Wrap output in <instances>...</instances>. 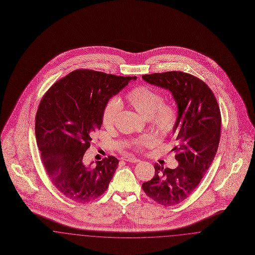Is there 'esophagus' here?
<instances>
[{"instance_id":"obj_1","label":"esophagus","mask_w":255,"mask_h":255,"mask_svg":"<svg viewBox=\"0 0 255 255\" xmlns=\"http://www.w3.org/2000/svg\"><path fill=\"white\" fill-rule=\"evenodd\" d=\"M122 159L128 162H132V163H135V162H139L140 159L139 158H135V157H132V156H124L122 157Z\"/></svg>"}]
</instances>
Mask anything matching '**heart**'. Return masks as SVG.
I'll return each instance as SVG.
<instances>
[{"label": "heart", "mask_w": 255, "mask_h": 255, "mask_svg": "<svg viewBox=\"0 0 255 255\" xmlns=\"http://www.w3.org/2000/svg\"><path fill=\"white\" fill-rule=\"evenodd\" d=\"M126 100L140 116L148 119L160 134L165 135L174 130L178 121L177 110L172 105L164 104L163 96L158 91L147 86H139L126 95ZM121 109V100L118 97L111 98L102 111V124L107 128L112 127ZM154 140L153 135L145 134L133 140L132 145L141 147L151 144Z\"/></svg>", "instance_id": "1"}]
</instances>
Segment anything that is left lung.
<instances>
[{"mask_svg":"<svg viewBox=\"0 0 255 255\" xmlns=\"http://www.w3.org/2000/svg\"><path fill=\"white\" fill-rule=\"evenodd\" d=\"M142 79L168 90L177 104L178 121L173 130L177 145L175 169L155 164V176L142 183L145 194L159 205L175 206L191 194L217 153L221 114L217 100L205 82L182 72L153 73Z\"/></svg>","mask_w":255,"mask_h":255,"instance_id":"left-lung-1","label":"left lung"}]
</instances>
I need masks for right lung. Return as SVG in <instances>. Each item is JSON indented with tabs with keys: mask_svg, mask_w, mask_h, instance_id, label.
I'll list each match as a JSON object with an SVG mask.
<instances>
[{
	"mask_svg": "<svg viewBox=\"0 0 255 255\" xmlns=\"http://www.w3.org/2000/svg\"><path fill=\"white\" fill-rule=\"evenodd\" d=\"M131 80L136 77L77 70L51 86L39 104L35 134L42 162L53 185L74 202L103 194L118 168L113 156L96 165L83 157L102 125L105 104Z\"/></svg>",
	"mask_w": 255,
	"mask_h": 255,
	"instance_id": "obj_1",
	"label": "right lung"
}]
</instances>
